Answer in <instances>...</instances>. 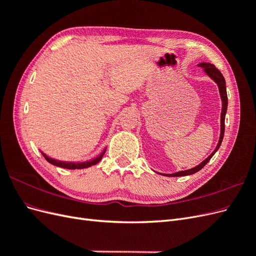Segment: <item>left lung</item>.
Here are the masks:
<instances>
[{
    "label": "left lung",
    "instance_id": "obj_1",
    "mask_svg": "<svg viewBox=\"0 0 256 256\" xmlns=\"http://www.w3.org/2000/svg\"><path fill=\"white\" fill-rule=\"evenodd\" d=\"M198 67L203 68V72L210 78L214 83H216L219 88V92H220V97L222 100V110H221V128H220V138H219V142L216 144L214 150L209 154V156L204 160L200 162V164H198L196 166L189 168V170H184V171H180V172H175L172 174H166V173H158L164 176H168V177H178V176H186V175H191L194 174L196 172H198L200 170H202L206 164L207 162L212 159V157L216 154V152L219 150V147L222 143L223 136H224V128H226V124H224V120H226V110H228V94H226V80H224V76H222V74L216 68L214 65L210 64V63H200L198 64Z\"/></svg>",
    "mask_w": 256,
    "mask_h": 256
}]
</instances>
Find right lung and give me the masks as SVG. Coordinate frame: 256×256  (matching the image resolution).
Here are the masks:
<instances>
[{
	"mask_svg": "<svg viewBox=\"0 0 256 256\" xmlns=\"http://www.w3.org/2000/svg\"><path fill=\"white\" fill-rule=\"evenodd\" d=\"M106 150V147L104 146V148L100 152L97 156L92 157L90 159H86V160H81V161H63V160H58L56 158H52L50 156H48L47 154H44V152L40 150L42 154L44 157V159L47 160L49 164L58 166V168H68V170H81V168H90L92 166L97 164L98 162L102 159L104 154Z\"/></svg>",
	"mask_w": 256,
	"mask_h": 256,
	"instance_id": "right-lung-1",
	"label": "right lung"
}]
</instances>
